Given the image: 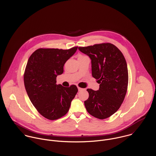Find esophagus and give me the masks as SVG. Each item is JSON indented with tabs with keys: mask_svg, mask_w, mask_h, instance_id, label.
I'll return each instance as SVG.
<instances>
[{
	"mask_svg": "<svg viewBox=\"0 0 156 156\" xmlns=\"http://www.w3.org/2000/svg\"><path fill=\"white\" fill-rule=\"evenodd\" d=\"M83 89H82V88H80V87H78V90H79V91H80V90H83Z\"/></svg>",
	"mask_w": 156,
	"mask_h": 156,
	"instance_id": "1",
	"label": "esophagus"
}]
</instances>
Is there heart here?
<instances>
[{
  "label": "heart",
  "mask_w": 156,
  "mask_h": 156,
  "mask_svg": "<svg viewBox=\"0 0 156 156\" xmlns=\"http://www.w3.org/2000/svg\"><path fill=\"white\" fill-rule=\"evenodd\" d=\"M83 56H82V55H79V58H81V57H83Z\"/></svg>",
  "instance_id": "heart-1"
}]
</instances>
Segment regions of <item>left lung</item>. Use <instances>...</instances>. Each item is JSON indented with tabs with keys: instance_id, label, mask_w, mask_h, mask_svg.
I'll list each match as a JSON object with an SVG mask.
<instances>
[{
	"instance_id": "left-lung-1",
	"label": "left lung",
	"mask_w": 156,
	"mask_h": 156,
	"mask_svg": "<svg viewBox=\"0 0 156 156\" xmlns=\"http://www.w3.org/2000/svg\"><path fill=\"white\" fill-rule=\"evenodd\" d=\"M79 50L91 59L92 76L100 83L98 90L87 89V111L100 119L108 118L119 109L127 92L129 74L125 58L111 43L79 47Z\"/></svg>"
}]
</instances>
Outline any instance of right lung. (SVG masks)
Instances as JSON below:
<instances>
[{
  "mask_svg": "<svg viewBox=\"0 0 156 156\" xmlns=\"http://www.w3.org/2000/svg\"><path fill=\"white\" fill-rule=\"evenodd\" d=\"M77 47L68 50L41 48L28 59L24 73L25 89L32 105L48 119L56 120L64 116L78 91L74 85L64 87L57 85L56 80Z\"/></svg>",
  "mask_w": 156,
  "mask_h": 156,
  "instance_id": "obj_1",
  "label": "right lung"
}]
</instances>
